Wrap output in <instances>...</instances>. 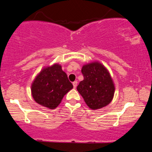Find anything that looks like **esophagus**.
Here are the masks:
<instances>
[{"label": "esophagus", "mask_w": 152, "mask_h": 152, "mask_svg": "<svg viewBox=\"0 0 152 152\" xmlns=\"http://www.w3.org/2000/svg\"><path fill=\"white\" fill-rule=\"evenodd\" d=\"M72 84H73V87H74V88H75L76 86H77V81H75V82H72Z\"/></svg>", "instance_id": "obj_1"}]
</instances>
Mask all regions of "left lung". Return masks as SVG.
Here are the masks:
<instances>
[{
	"mask_svg": "<svg viewBox=\"0 0 152 152\" xmlns=\"http://www.w3.org/2000/svg\"><path fill=\"white\" fill-rule=\"evenodd\" d=\"M84 80L77 87L85 102L93 110L101 109L111 102L115 87L104 66L97 62L88 64L82 68Z\"/></svg>",
	"mask_w": 152,
	"mask_h": 152,
	"instance_id": "1",
	"label": "left lung"
}]
</instances>
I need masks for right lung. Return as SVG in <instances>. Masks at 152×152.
I'll use <instances>...</instances> for the list:
<instances>
[{"label":"right lung","instance_id":"add662e5","mask_svg":"<svg viewBox=\"0 0 152 152\" xmlns=\"http://www.w3.org/2000/svg\"><path fill=\"white\" fill-rule=\"evenodd\" d=\"M73 88L67 75L59 64L41 70L32 84L33 98L39 104L55 109L68 91Z\"/></svg>","mask_w":152,"mask_h":152}]
</instances>
